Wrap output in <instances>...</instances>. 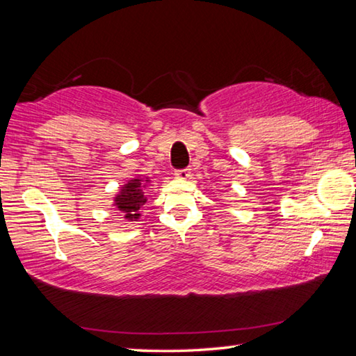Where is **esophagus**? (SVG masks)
I'll return each mask as SVG.
<instances>
[{"label": "esophagus", "mask_w": 356, "mask_h": 356, "mask_svg": "<svg viewBox=\"0 0 356 356\" xmlns=\"http://www.w3.org/2000/svg\"><path fill=\"white\" fill-rule=\"evenodd\" d=\"M174 176H176L177 179H188L191 176V172H190L188 168H182V170L174 171Z\"/></svg>", "instance_id": "34e87169"}]
</instances>
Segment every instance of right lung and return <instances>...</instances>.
Masks as SVG:
<instances>
[{"mask_svg":"<svg viewBox=\"0 0 356 356\" xmlns=\"http://www.w3.org/2000/svg\"><path fill=\"white\" fill-rule=\"evenodd\" d=\"M144 204H146V197H144V193L141 190L140 179L130 180L116 197L118 209L122 210V213H125V218L131 221L140 216L138 212H140V209Z\"/></svg>","mask_w":356,"mask_h":356,"instance_id":"right-lung-1","label":"right lung"}]
</instances>
